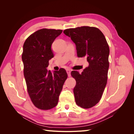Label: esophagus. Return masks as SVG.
Here are the masks:
<instances>
[{
    "mask_svg": "<svg viewBox=\"0 0 134 134\" xmlns=\"http://www.w3.org/2000/svg\"><path fill=\"white\" fill-rule=\"evenodd\" d=\"M66 72H67V74H68V76L69 77H70V72H71V70H70V69H66Z\"/></svg>",
    "mask_w": 134,
    "mask_h": 134,
    "instance_id": "esophagus-1",
    "label": "esophagus"
}]
</instances>
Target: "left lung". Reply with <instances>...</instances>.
I'll use <instances>...</instances> for the list:
<instances>
[{"label": "left lung", "mask_w": 134, "mask_h": 134, "mask_svg": "<svg viewBox=\"0 0 134 134\" xmlns=\"http://www.w3.org/2000/svg\"><path fill=\"white\" fill-rule=\"evenodd\" d=\"M75 44L77 56L86 57L89 66L80 74L72 71L76 80L73 90L76 104L90 108L99 102L107 81L109 48L104 35L98 28L82 26L64 31Z\"/></svg>", "instance_id": "1"}]
</instances>
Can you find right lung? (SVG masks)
I'll return each instance as SVG.
<instances>
[{
	"mask_svg": "<svg viewBox=\"0 0 134 134\" xmlns=\"http://www.w3.org/2000/svg\"><path fill=\"white\" fill-rule=\"evenodd\" d=\"M62 32L43 28L31 35L23 44L22 59L27 91L35 106L43 110L51 109L58 104L68 78L63 68L53 73L47 70L48 61L54 56L51 45Z\"/></svg>",
	"mask_w": 134,
	"mask_h": 134,
	"instance_id": "1",
	"label": "right lung"
}]
</instances>
